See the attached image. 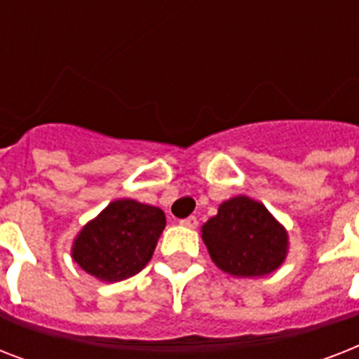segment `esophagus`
Returning <instances> with one entry per match:
<instances>
[{
    "label": "esophagus",
    "mask_w": 359,
    "mask_h": 359,
    "mask_svg": "<svg viewBox=\"0 0 359 359\" xmlns=\"http://www.w3.org/2000/svg\"><path fill=\"white\" fill-rule=\"evenodd\" d=\"M180 225H182V227H188V229H196L197 218H196V216H190V218L180 219Z\"/></svg>",
    "instance_id": "esophagus-1"
}]
</instances>
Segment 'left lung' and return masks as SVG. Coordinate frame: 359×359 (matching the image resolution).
Masks as SVG:
<instances>
[{"mask_svg":"<svg viewBox=\"0 0 359 359\" xmlns=\"http://www.w3.org/2000/svg\"><path fill=\"white\" fill-rule=\"evenodd\" d=\"M214 264L236 278H261L283 264L289 235L262 203L231 197L201 227Z\"/></svg>","mask_w":359,"mask_h":359,"instance_id":"1","label":"left lung"}]
</instances>
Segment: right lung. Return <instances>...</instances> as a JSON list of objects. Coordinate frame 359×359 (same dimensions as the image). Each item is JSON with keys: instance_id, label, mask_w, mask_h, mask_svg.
Instances as JSON below:
<instances>
[{"instance_id": "1", "label": "right lung", "mask_w": 359, "mask_h": 359, "mask_svg": "<svg viewBox=\"0 0 359 359\" xmlns=\"http://www.w3.org/2000/svg\"><path fill=\"white\" fill-rule=\"evenodd\" d=\"M163 227L165 214L158 207L117 199L83 225L72 259L100 281H123L147 266Z\"/></svg>"}]
</instances>
